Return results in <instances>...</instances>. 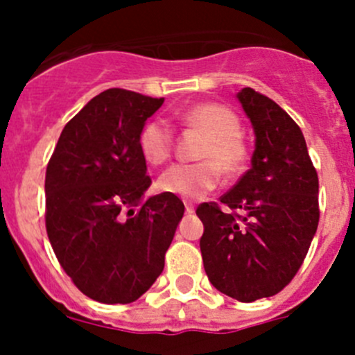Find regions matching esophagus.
Masks as SVG:
<instances>
[{
  "mask_svg": "<svg viewBox=\"0 0 355 355\" xmlns=\"http://www.w3.org/2000/svg\"><path fill=\"white\" fill-rule=\"evenodd\" d=\"M185 213H187V214L194 213V204L189 202V200H185Z\"/></svg>",
  "mask_w": 355,
  "mask_h": 355,
  "instance_id": "esophagus-1",
  "label": "esophagus"
}]
</instances>
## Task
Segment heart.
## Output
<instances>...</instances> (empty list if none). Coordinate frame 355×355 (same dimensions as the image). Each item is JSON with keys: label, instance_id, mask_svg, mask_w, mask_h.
Here are the masks:
<instances>
[{"label": "heart", "instance_id": "b5f03b06", "mask_svg": "<svg viewBox=\"0 0 355 355\" xmlns=\"http://www.w3.org/2000/svg\"><path fill=\"white\" fill-rule=\"evenodd\" d=\"M178 120L204 135L198 149L199 163L173 164L157 178V189L178 198L199 199L213 191L220 173L237 177L249 161V146L242 137L241 118L220 103H200L182 111ZM173 130L163 120H151L142 127L139 146L151 164H163L173 153Z\"/></svg>", "mask_w": 355, "mask_h": 355}]
</instances>
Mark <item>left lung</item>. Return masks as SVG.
Instances as JSON below:
<instances>
[{
    "mask_svg": "<svg viewBox=\"0 0 355 355\" xmlns=\"http://www.w3.org/2000/svg\"><path fill=\"white\" fill-rule=\"evenodd\" d=\"M239 101L256 132L252 166L220 204L202 202L196 213L209 282L232 299L254 302L282 292L302 266L320 221V182L287 111L250 87Z\"/></svg>",
    "mask_w": 355,
    "mask_h": 355,
    "instance_id": "8db88e82",
    "label": "left lung"
}]
</instances>
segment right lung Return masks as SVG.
I'll return each instance as SVG.
<instances>
[{
	"mask_svg": "<svg viewBox=\"0 0 355 355\" xmlns=\"http://www.w3.org/2000/svg\"><path fill=\"white\" fill-rule=\"evenodd\" d=\"M164 98L108 89L63 128L46 168V232L73 285L103 304H128L164 268L184 202L151 185L139 135Z\"/></svg>",
	"mask_w": 355,
	"mask_h": 355,
	"instance_id": "right-lung-1",
	"label": "right lung"
}]
</instances>
